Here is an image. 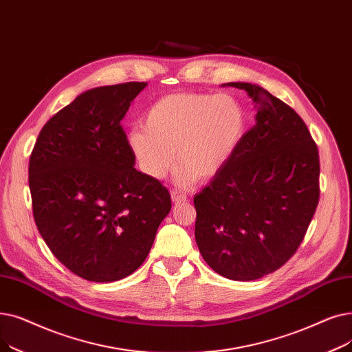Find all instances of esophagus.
Returning <instances> with one entry per match:
<instances>
[{
    "label": "esophagus",
    "mask_w": 352,
    "mask_h": 352,
    "mask_svg": "<svg viewBox=\"0 0 352 352\" xmlns=\"http://www.w3.org/2000/svg\"><path fill=\"white\" fill-rule=\"evenodd\" d=\"M170 196H172V200L175 204H180V202H185V200L188 199V196L185 195V193H182V192H177V190H173L172 193H170Z\"/></svg>",
    "instance_id": "esophagus-1"
}]
</instances>
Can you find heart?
Masks as SVG:
<instances>
[{
    "label": "heart",
    "mask_w": 352,
    "mask_h": 352,
    "mask_svg": "<svg viewBox=\"0 0 352 352\" xmlns=\"http://www.w3.org/2000/svg\"><path fill=\"white\" fill-rule=\"evenodd\" d=\"M246 117L228 94L177 93L159 98L143 119V129L129 133L127 143L142 172L163 179L176 160L180 186L219 175L243 139Z\"/></svg>",
    "instance_id": "1"
}]
</instances>
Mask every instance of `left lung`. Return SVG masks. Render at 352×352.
<instances>
[{
    "label": "left lung",
    "mask_w": 352,
    "mask_h": 352,
    "mask_svg": "<svg viewBox=\"0 0 352 352\" xmlns=\"http://www.w3.org/2000/svg\"><path fill=\"white\" fill-rule=\"evenodd\" d=\"M255 126L225 169L195 195V238L206 263L232 280H254L285 263L320 200V155L304 120L250 82Z\"/></svg>",
    "instance_id": "1"
}]
</instances>
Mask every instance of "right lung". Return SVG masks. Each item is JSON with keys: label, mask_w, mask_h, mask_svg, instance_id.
<instances>
[{"label": "right lung", "mask_w": 352, "mask_h": 352, "mask_svg": "<svg viewBox=\"0 0 352 352\" xmlns=\"http://www.w3.org/2000/svg\"><path fill=\"white\" fill-rule=\"evenodd\" d=\"M147 82L87 90L50 119L30 157L36 225L53 255L82 279L135 272L172 209L170 193L135 169L122 120Z\"/></svg>", "instance_id": "right-lung-1"}]
</instances>
